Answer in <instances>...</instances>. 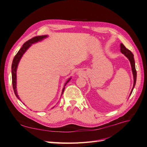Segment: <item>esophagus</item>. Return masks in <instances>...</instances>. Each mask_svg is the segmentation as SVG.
<instances>
[{
    "label": "esophagus",
    "mask_w": 147,
    "mask_h": 147,
    "mask_svg": "<svg viewBox=\"0 0 147 147\" xmlns=\"http://www.w3.org/2000/svg\"><path fill=\"white\" fill-rule=\"evenodd\" d=\"M77 74L78 75H81V72H80V71H78V72H77Z\"/></svg>",
    "instance_id": "34e87169"
}]
</instances>
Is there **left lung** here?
Segmentation results:
<instances>
[{
	"label": "left lung",
	"instance_id": "left-lung-1",
	"mask_svg": "<svg viewBox=\"0 0 147 147\" xmlns=\"http://www.w3.org/2000/svg\"><path fill=\"white\" fill-rule=\"evenodd\" d=\"M120 51H121V53H122V54H123L129 59V61L130 63H131V69H132V74H133V77H134V84H133V87H132V90L130 92V94H129V96H130L131 94H132L133 90H134V88L135 87L136 83V79H137V72L136 70L134 55H133L132 52L130 50H129L128 49H127L125 47H124V45L123 43L120 44Z\"/></svg>",
	"mask_w": 147,
	"mask_h": 147
}]
</instances>
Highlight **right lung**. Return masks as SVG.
Masks as SVG:
<instances>
[{
    "instance_id": "add662e5",
    "label": "right lung",
    "mask_w": 147,
    "mask_h": 147,
    "mask_svg": "<svg viewBox=\"0 0 147 147\" xmlns=\"http://www.w3.org/2000/svg\"><path fill=\"white\" fill-rule=\"evenodd\" d=\"M47 37H48L47 35H40V36H37L35 37L32 38H31L30 40H29L28 41H27L26 42H25L23 45L22 46V47L21 48L20 50L18 51V52L17 53V54L16 55V56H15L14 59L13 60L12 62V65H11V75H12V84H13V90H14V92L16 96V97L18 99L20 100H21L19 96L18 95V92H17V90H16V70H17V68L18 66L20 61L21 59L22 56H23V55L25 53V52L28 50V48L32 45L34 43H37L38 42H40L44 38H46ZM72 78V77H70L67 82L65 83L64 84V86L63 89V91H62V94H63V92L64 91L65 89V86L70 80ZM24 104V103H23ZM54 107H53L52 109H53Z\"/></svg>"
}]
</instances>
